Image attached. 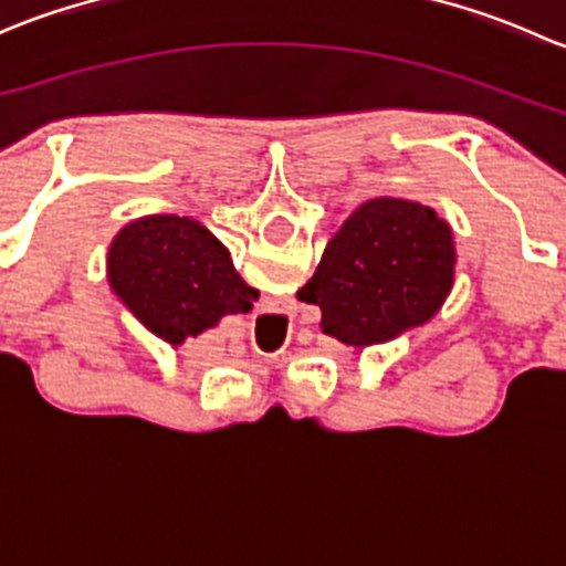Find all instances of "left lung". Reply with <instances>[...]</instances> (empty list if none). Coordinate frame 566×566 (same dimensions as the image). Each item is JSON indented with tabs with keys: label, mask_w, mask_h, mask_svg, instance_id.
Listing matches in <instances>:
<instances>
[{
	"label": "left lung",
	"mask_w": 566,
	"mask_h": 566,
	"mask_svg": "<svg viewBox=\"0 0 566 566\" xmlns=\"http://www.w3.org/2000/svg\"><path fill=\"white\" fill-rule=\"evenodd\" d=\"M452 230L408 199H373L339 227L301 298L323 312V334L375 345L421 325L452 290Z\"/></svg>",
	"instance_id": "left-lung-1"
}]
</instances>
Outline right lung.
I'll use <instances>...</instances> for the list:
<instances>
[{
    "instance_id": "add662e5",
    "label": "right lung",
    "mask_w": 566,
    "mask_h": 566,
    "mask_svg": "<svg viewBox=\"0 0 566 566\" xmlns=\"http://www.w3.org/2000/svg\"><path fill=\"white\" fill-rule=\"evenodd\" d=\"M108 284L153 334L180 345L224 315L251 312V290L202 224L180 216H147L114 238Z\"/></svg>"
}]
</instances>
